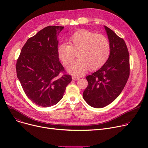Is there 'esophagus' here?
I'll return each instance as SVG.
<instances>
[{
  "instance_id": "obj_1",
  "label": "esophagus",
  "mask_w": 148,
  "mask_h": 148,
  "mask_svg": "<svg viewBox=\"0 0 148 148\" xmlns=\"http://www.w3.org/2000/svg\"><path fill=\"white\" fill-rule=\"evenodd\" d=\"M72 79H73V80H79V77H75V76H73L72 77Z\"/></svg>"
}]
</instances>
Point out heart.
I'll return each instance as SVG.
<instances>
[{
  "instance_id": "1",
  "label": "heart",
  "mask_w": 148,
  "mask_h": 148,
  "mask_svg": "<svg viewBox=\"0 0 148 148\" xmlns=\"http://www.w3.org/2000/svg\"><path fill=\"white\" fill-rule=\"evenodd\" d=\"M68 43H62L58 48L59 59L68 65L77 52V58L68 67V71L81 75L90 69L95 71L102 67L109 58L110 44L108 39L86 29H80L68 39Z\"/></svg>"
}]
</instances>
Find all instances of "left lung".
<instances>
[{"label":"left lung","instance_id":"8db88e82","mask_svg":"<svg viewBox=\"0 0 148 148\" xmlns=\"http://www.w3.org/2000/svg\"><path fill=\"white\" fill-rule=\"evenodd\" d=\"M110 44V54L106 63L88 75L86 89L83 97L89 106L103 108L117 98L125 87L130 75V56L122 38L104 26Z\"/></svg>","mask_w":148,"mask_h":148}]
</instances>
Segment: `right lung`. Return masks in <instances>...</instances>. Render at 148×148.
Wrapping results in <instances>:
<instances>
[{
    "mask_svg": "<svg viewBox=\"0 0 148 148\" xmlns=\"http://www.w3.org/2000/svg\"><path fill=\"white\" fill-rule=\"evenodd\" d=\"M64 28L49 26L39 31L28 39L17 60V75L23 89L39 106L56 104L72 80L58 54L57 38Z\"/></svg>",
    "mask_w": 148,
    "mask_h": 148,
    "instance_id": "add662e5",
    "label": "right lung"
}]
</instances>
